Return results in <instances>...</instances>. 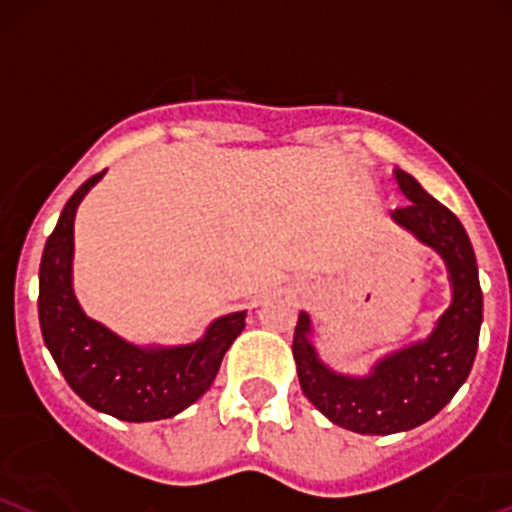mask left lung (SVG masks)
I'll return each instance as SVG.
<instances>
[{"label":"left lung","instance_id":"left-lung-1","mask_svg":"<svg viewBox=\"0 0 512 512\" xmlns=\"http://www.w3.org/2000/svg\"><path fill=\"white\" fill-rule=\"evenodd\" d=\"M395 179L410 201L392 213L395 223L434 247L449 267L454 299L437 328L427 341L385 355L365 378L333 373L321 363L306 311L294 328L292 353L304 395L333 424L358 434L407 432L444 410L469 378L483 321L476 255L464 225L407 171L395 169Z\"/></svg>","mask_w":512,"mask_h":512}]
</instances>
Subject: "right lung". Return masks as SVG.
<instances>
[{
  "label": "right lung",
  "mask_w": 512,
  "mask_h": 512,
  "mask_svg": "<svg viewBox=\"0 0 512 512\" xmlns=\"http://www.w3.org/2000/svg\"><path fill=\"white\" fill-rule=\"evenodd\" d=\"M105 171L68 198L43 247L39 321L43 343L66 383L93 410L125 422H154L184 412L213 385L220 360L245 328V311L220 316L188 346L139 348L88 319L73 294V220Z\"/></svg>",
  "instance_id": "add662e5"
}]
</instances>
